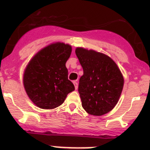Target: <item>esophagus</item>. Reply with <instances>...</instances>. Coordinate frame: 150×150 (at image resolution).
Segmentation results:
<instances>
[{"instance_id":"esophagus-1","label":"esophagus","mask_w":150,"mask_h":150,"mask_svg":"<svg viewBox=\"0 0 150 150\" xmlns=\"http://www.w3.org/2000/svg\"><path fill=\"white\" fill-rule=\"evenodd\" d=\"M73 84H74V85H75V90H77L78 87H79V84H78V81H77V80H76V81H73Z\"/></svg>"}]
</instances>
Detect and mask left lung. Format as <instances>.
<instances>
[{"mask_svg":"<svg viewBox=\"0 0 150 150\" xmlns=\"http://www.w3.org/2000/svg\"><path fill=\"white\" fill-rule=\"evenodd\" d=\"M82 66L79 92L85 111L94 116L107 114L117 104L124 88V77L111 58L82 47L75 49Z\"/></svg>","mask_w":150,"mask_h":150,"instance_id":"1","label":"left lung"}]
</instances>
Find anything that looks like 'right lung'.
<instances>
[{
    "label": "right lung",
    "mask_w": 150,
    "mask_h": 150,
    "mask_svg": "<svg viewBox=\"0 0 150 150\" xmlns=\"http://www.w3.org/2000/svg\"><path fill=\"white\" fill-rule=\"evenodd\" d=\"M71 53L69 44L56 42L35 54L26 65L23 82L32 102L42 109H54L65 101L75 86L68 79L65 63Z\"/></svg>",
    "instance_id": "obj_1"
}]
</instances>
